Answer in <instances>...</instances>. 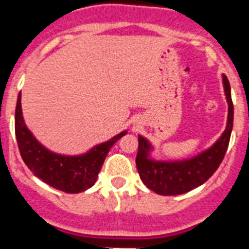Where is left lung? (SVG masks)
I'll return each mask as SVG.
<instances>
[{
    "instance_id": "obj_1",
    "label": "left lung",
    "mask_w": 249,
    "mask_h": 249,
    "mask_svg": "<svg viewBox=\"0 0 249 249\" xmlns=\"http://www.w3.org/2000/svg\"><path fill=\"white\" fill-rule=\"evenodd\" d=\"M225 97L228 102L226 128L214 143L189 159L156 160L154 146L147 138L138 134V154L136 165L144 185L159 195H181L208 181L220 166L228 150L234 121V106L228 77L222 75Z\"/></svg>"
}]
</instances>
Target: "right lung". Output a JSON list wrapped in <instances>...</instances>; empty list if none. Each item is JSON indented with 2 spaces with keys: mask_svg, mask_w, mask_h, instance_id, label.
<instances>
[{
  "mask_svg": "<svg viewBox=\"0 0 249 249\" xmlns=\"http://www.w3.org/2000/svg\"><path fill=\"white\" fill-rule=\"evenodd\" d=\"M126 133L128 130H123L111 140L95 144L80 155L56 154L45 147L25 125L21 111V94L18 95L15 136L21 159L36 177L64 193L79 194L90 189L97 182L98 173L111 147Z\"/></svg>",
  "mask_w": 249,
  "mask_h": 249,
  "instance_id": "1",
  "label": "right lung"
}]
</instances>
